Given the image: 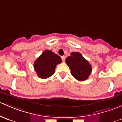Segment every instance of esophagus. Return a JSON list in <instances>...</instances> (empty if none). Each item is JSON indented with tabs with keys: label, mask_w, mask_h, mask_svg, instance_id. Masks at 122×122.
Here are the masks:
<instances>
[{
	"label": "esophagus",
	"mask_w": 122,
	"mask_h": 122,
	"mask_svg": "<svg viewBox=\"0 0 122 122\" xmlns=\"http://www.w3.org/2000/svg\"><path fill=\"white\" fill-rule=\"evenodd\" d=\"M61 59H62V61H64L65 60V56H61Z\"/></svg>",
	"instance_id": "1"
}]
</instances>
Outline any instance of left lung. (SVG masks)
Masks as SVG:
<instances>
[{"mask_svg":"<svg viewBox=\"0 0 122 122\" xmlns=\"http://www.w3.org/2000/svg\"><path fill=\"white\" fill-rule=\"evenodd\" d=\"M65 62L71 70V75L80 81L88 79L92 72L91 65L79 52H72Z\"/></svg>","mask_w":122,"mask_h":122,"instance_id":"8db88e82","label":"left lung"}]
</instances>
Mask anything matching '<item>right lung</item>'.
<instances>
[{
	"label": "right lung",
	"mask_w": 122,
	"mask_h": 122,
	"mask_svg": "<svg viewBox=\"0 0 122 122\" xmlns=\"http://www.w3.org/2000/svg\"><path fill=\"white\" fill-rule=\"evenodd\" d=\"M61 62L60 56L51 50H45L35 61L34 68L38 77L46 79L54 74L56 66Z\"/></svg>",
	"instance_id": "1"
}]
</instances>
